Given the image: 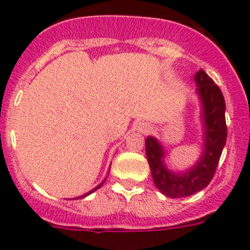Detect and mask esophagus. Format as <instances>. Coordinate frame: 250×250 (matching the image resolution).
<instances>
[{
    "label": "esophagus",
    "mask_w": 250,
    "mask_h": 250,
    "mask_svg": "<svg viewBox=\"0 0 250 250\" xmlns=\"http://www.w3.org/2000/svg\"><path fill=\"white\" fill-rule=\"evenodd\" d=\"M136 129L140 132H143V134H146L150 130V126L146 123H144V121H140V123H138V125H136Z\"/></svg>",
    "instance_id": "obj_1"
}]
</instances>
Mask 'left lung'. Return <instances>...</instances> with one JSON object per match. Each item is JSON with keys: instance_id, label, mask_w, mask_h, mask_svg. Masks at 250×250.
Returning a JSON list of instances; mask_svg holds the SVG:
<instances>
[{"instance_id": "1", "label": "left lung", "mask_w": 250, "mask_h": 250, "mask_svg": "<svg viewBox=\"0 0 250 250\" xmlns=\"http://www.w3.org/2000/svg\"><path fill=\"white\" fill-rule=\"evenodd\" d=\"M202 106L203 152L199 160L184 171H174L165 163V149L154 136L145 139L146 158L154 184L169 198H184L203 190L211 182L227 141L225 101L218 85L203 70L194 76Z\"/></svg>"}]
</instances>
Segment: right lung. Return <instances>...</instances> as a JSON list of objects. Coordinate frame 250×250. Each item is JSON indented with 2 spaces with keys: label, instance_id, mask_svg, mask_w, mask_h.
<instances>
[{
  "label": "right lung",
  "instance_id": "obj_1",
  "mask_svg": "<svg viewBox=\"0 0 250 250\" xmlns=\"http://www.w3.org/2000/svg\"><path fill=\"white\" fill-rule=\"evenodd\" d=\"M107 175H109V174H107ZM104 182H105V180H104ZM104 182H103V183H101V184H99V185H98V187H96V188H94V189H92V190H90V191H89V193H86V194H83V195H81V196H77V198H74V199H83V198H85V196L90 195V194H91V193H94V191H95V190H98L99 188H101V187H103Z\"/></svg>",
  "mask_w": 250,
  "mask_h": 250
}]
</instances>
